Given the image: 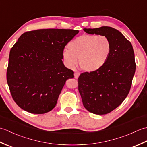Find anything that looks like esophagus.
<instances>
[{"label":"esophagus","instance_id":"esophagus-1","mask_svg":"<svg viewBox=\"0 0 147 147\" xmlns=\"http://www.w3.org/2000/svg\"><path fill=\"white\" fill-rule=\"evenodd\" d=\"M80 74V73H74V78H76V79L78 78Z\"/></svg>","mask_w":147,"mask_h":147}]
</instances>
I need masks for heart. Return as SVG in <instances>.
<instances>
[{
    "label": "heart",
    "mask_w": 147,
    "mask_h": 147,
    "mask_svg": "<svg viewBox=\"0 0 147 147\" xmlns=\"http://www.w3.org/2000/svg\"><path fill=\"white\" fill-rule=\"evenodd\" d=\"M69 49H64L62 56L67 66L74 69L78 64L86 72L100 69L110 55V40L104 35H82L72 40L68 44Z\"/></svg>",
    "instance_id": "heart-1"
}]
</instances>
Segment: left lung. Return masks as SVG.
Masks as SVG:
<instances>
[{"mask_svg":"<svg viewBox=\"0 0 147 147\" xmlns=\"http://www.w3.org/2000/svg\"><path fill=\"white\" fill-rule=\"evenodd\" d=\"M86 33L107 36L111 51L100 69L85 72L78 78V90L83 104L93 114H108L120 105L128 95L135 73L131 43L119 31L109 26L84 28Z\"/></svg>","mask_w":147,"mask_h":147,"instance_id":"8db88e82","label":"left lung"}]
</instances>
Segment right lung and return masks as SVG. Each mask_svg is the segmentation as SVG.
Returning <instances> with one entry per match:
<instances>
[{"label": "right lung", "instance_id": "obj_1", "mask_svg": "<svg viewBox=\"0 0 147 147\" xmlns=\"http://www.w3.org/2000/svg\"><path fill=\"white\" fill-rule=\"evenodd\" d=\"M78 30L42 29L22 34L11 48L7 82L12 97L32 114L52 111L74 72L62 62L65 46Z\"/></svg>", "mask_w": 147, "mask_h": 147}]
</instances>
